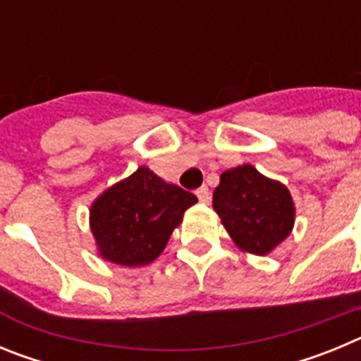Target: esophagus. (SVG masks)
<instances>
[{"label": "esophagus", "mask_w": 361, "mask_h": 361, "mask_svg": "<svg viewBox=\"0 0 361 361\" xmlns=\"http://www.w3.org/2000/svg\"><path fill=\"white\" fill-rule=\"evenodd\" d=\"M195 195L199 197V202H202V204L209 202V191H208V188H206V186L199 188V190L195 191Z\"/></svg>", "instance_id": "34e87169"}]
</instances>
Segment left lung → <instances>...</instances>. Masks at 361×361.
Instances as JSON below:
<instances>
[{
	"label": "left lung",
	"mask_w": 361,
	"mask_h": 361,
	"mask_svg": "<svg viewBox=\"0 0 361 361\" xmlns=\"http://www.w3.org/2000/svg\"><path fill=\"white\" fill-rule=\"evenodd\" d=\"M213 208L238 250L257 257L269 255L295 226V202L288 188L251 164L220 175Z\"/></svg>",
	"instance_id": "8db88e82"
}]
</instances>
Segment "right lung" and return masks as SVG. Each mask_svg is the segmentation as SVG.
<instances>
[{"label": "right lung", "mask_w": 361, "mask_h": 361, "mask_svg": "<svg viewBox=\"0 0 361 361\" xmlns=\"http://www.w3.org/2000/svg\"><path fill=\"white\" fill-rule=\"evenodd\" d=\"M195 202L193 193L139 166L92 202L90 231L99 257L117 266L152 264Z\"/></svg>", "instance_id": "add662e5"}]
</instances>
